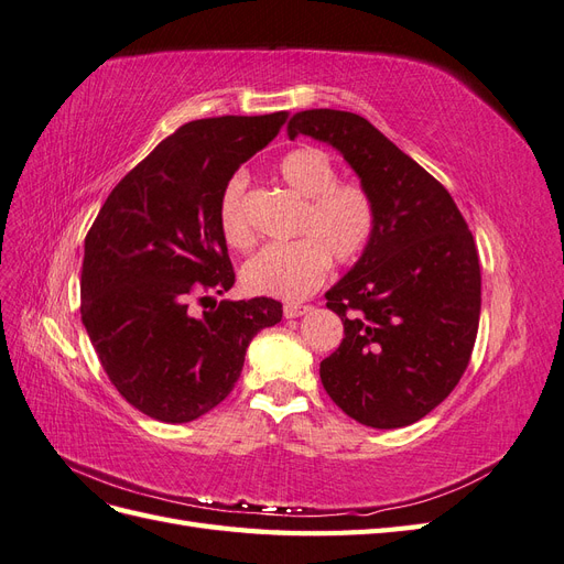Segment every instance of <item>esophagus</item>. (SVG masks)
Wrapping results in <instances>:
<instances>
[{
    "mask_svg": "<svg viewBox=\"0 0 564 564\" xmlns=\"http://www.w3.org/2000/svg\"><path fill=\"white\" fill-rule=\"evenodd\" d=\"M311 305H301V303H286L284 305V317L292 319V317H301L303 313H308Z\"/></svg>",
    "mask_w": 564,
    "mask_h": 564,
    "instance_id": "esophagus-1",
    "label": "esophagus"
}]
</instances>
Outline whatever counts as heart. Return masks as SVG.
Listing matches in <instances>:
<instances>
[{
    "label": "heart",
    "mask_w": 564,
    "mask_h": 564,
    "mask_svg": "<svg viewBox=\"0 0 564 564\" xmlns=\"http://www.w3.org/2000/svg\"><path fill=\"white\" fill-rule=\"evenodd\" d=\"M275 172L289 191L303 199L294 226L299 240L268 245L253 253L242 268V282L251 294L296 301L322 284L329 259L334 263L360 259L377 226V212L367 187L336 178L334 160L319 148L303 145L286 152ZM245 174H235L218 199L220 232L235 249H247L253 242L245 214Z\"/></svg>",
    "instance_id": "1"
}]
</instances>
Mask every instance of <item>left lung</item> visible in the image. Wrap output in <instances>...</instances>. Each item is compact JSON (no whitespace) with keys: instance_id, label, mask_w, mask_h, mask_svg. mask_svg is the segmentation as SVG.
Returning a JSON list of instances; mask_svg holds the SVG:
<instances>
[{"instance_id":"1","label":"left lung","mask_w":564,"mask_h":564,"mask_svg":"<svg viewBox=\"0 0 564 564\" xmlns=\"http://www.w3.org/2000/svg\"><path fill=\"white\" fill-rule=\"evenodd\" d=\"M286 133L336 148L377 212L360 261L327 292L344 340L319 362L322 386L362 425L416 423L464 377L480 324V259L466 218L445 185L360 115L303 110Z\"/></svg>"}]
</instances>
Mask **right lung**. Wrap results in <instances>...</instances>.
Segmentation results:
<instances>
[{"mask_svg": "<svg viewBox=\"0 0 564 564\" xmlns=\"http://www.w3.org/2000/svg\"><path fill=\"white\" fill-rule=\"evenodd\" d=\"M286 112L195 119L115 185L84 240L82 322L131 406L187 423L224 402L251 338L282 319L275 299L212 301L235 284L218 199Z\"/></svg>", "mask_w": 564, "mask_h": 564, "instance_id": "right-lung-1", "label": "right lung"}]
</instances>
